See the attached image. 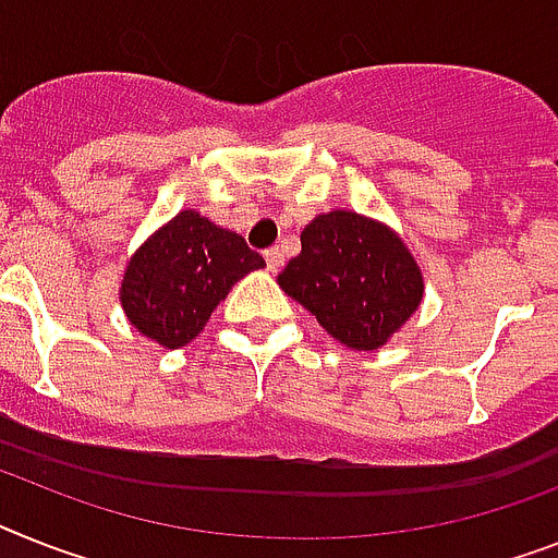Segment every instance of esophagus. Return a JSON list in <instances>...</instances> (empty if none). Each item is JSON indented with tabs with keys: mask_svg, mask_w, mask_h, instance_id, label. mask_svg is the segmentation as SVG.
I'll list each match as a JSON object with an SVG mask.
<instances>
[{
	"mask_svg": "<svg viewBox=\"0 0 558 558\" xmlns=\"http://www.w3.org/2000/svg\"><path fill=\"white\" fill-rule=\"evenodd\" d=\"M265 262H268V270H279L282 268V262H284V253L279 251V247H268V251H265Z\"/></svg>",
	"mask_w": 558,
	"mask_h": 558,
	"instance_id": "1",
	"label": "esophagus"
}]
</instances>
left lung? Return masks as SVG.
<instances>
[{
  "instance_id": "1",
  "label": "left lung",
  "mask_w": 558,
  "mask_h": 558,
  "mask_svg": "<svg viewBox=\"0 0 558 558\" xmlns=\"http://www.w3.org/2000/svg\"><path fill=\"white\" fill-rule=\"evenodd\" d=\"M279 288L316 316L336 342L376 351L422 305V270L388 225L330 210L302 230V253Z\"/></svg>"
}]
</instances>
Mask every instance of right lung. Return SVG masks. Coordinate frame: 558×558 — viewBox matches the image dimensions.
<instances>
[{
	"label": "right lung",
	"mask_w": 558,
	"mask_h": 558,
	"mask_svg": "<svg viewBox=\"0 0 558 558\" xmlns=\"http://www.w3.org/2000/svg\"><path fill=\"white\" fill-rule=\"evenodd\" d=\"M259 268L265 259L239 233L182 210L133 253L119 299L133 328L177 351L202 333L228 290Z\"/></svg>",
	"instance_id": "1"
}]
</instances>
